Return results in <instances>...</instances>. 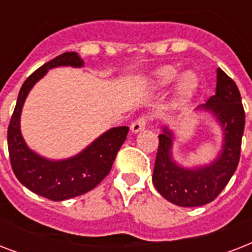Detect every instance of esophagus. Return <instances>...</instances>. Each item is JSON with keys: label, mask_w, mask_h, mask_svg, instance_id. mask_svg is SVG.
I'll use <instances>...</instances> for the list:
<instances>
[{"label": "esophagus", "mask_w": 252, "mask_h": 252, "mask_svg": "<svg viewBox=\"0 0 252 252\" xmlns=\"http://www.w3.org/2000/svg\"><path fill=\"white\" fill-rule=\"evenodd\" d=\"M146 123H148V118H146V116H141V118H138L137 120H134V122L132 123V126H130L132 133H138V132H141V130L145 129Z\"/></svg>", "instance_id": "1"}]
</instances>
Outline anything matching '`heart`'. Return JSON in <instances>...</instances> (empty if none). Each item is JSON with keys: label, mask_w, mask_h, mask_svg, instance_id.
<instances>
[{"label": "heart", "mask_w": 252, "mask_h": 252, "mask_svg": "<svg viewBox=\"0 0 252 252\" xmlns=\"http://www.w3.org/2000/svg\"><path fill=\"white\" fill-rule=\"evenodd\" d=\"M178 76V70L171 65H166L162 68L156 69L149 77V85L154 90H163L171 86L172 82ZM199 86V80L196 73L192 70H186L178 77L174 91V106L176 108H183L188 106L193 98Z\"/></svg>", "instance_id": "1"}]
</instances>
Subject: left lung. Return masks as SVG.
Instances as JSON below:
<instances>
[{"label": "left lung", "mask_w": 252, "mask_h": 252, "mask_svg": "<svg viewBox=\"0 0 252 252\" xmlns=\"http://www.w3.org/2000/svg\"><path fill=\"white\" fill-rule=\"evenodd\" d=\"M195 111H204L219 123L222 144L213 161L188 167L174 158L175 132L168 126H162L153 184L166 200L179 207L211 203L226 187L238 166L245 130V110L238 87L222 69H217L216 94Z\"/></svg>", "instance_id": "1"}]
</instances>
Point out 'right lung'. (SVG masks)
Returning <instances> with one entry per match:
<instances>
[{
	"label": "right lung",
	"instance_id": "right-lung-1",
	"mask_svg": "<svg viewBox=\"0 0 252 252\" xmlns=\"http://www.w3.org/2000/svg\"><path fill=\"white\" fill-rule=\"evenodd\" d=\"M84 65L78 53L65 52L35 70L22 85L7 129L10 162L17 179L33 193L53 201L72 199L96 187L110 172L129 130L128 126L111 128L80 153L65 159L45 158L26 144L21 132V115L31 89L49 69L60 66L82 68Z\"/></svg>",
	"mask_w": 252,
	"mask_h": 252
}]
</instances>
